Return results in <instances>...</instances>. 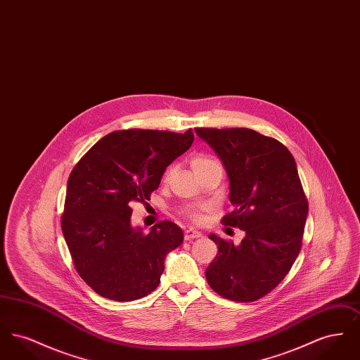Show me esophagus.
Masks as SVG:
<instances>
[{"instance_id":"esophagus-1","label":"esophagus","mask_w":360,"mask_h":360,"mask_svg":"<svg viewBox=\"0 0 360 360\" xmlns=\"http://www.w3.org/2000/svg\"><path fill=\"white\" fill-rule=\"evenodd\" d=\"M201 236H202V233L194 228H188V231H185V239L186 240L197 239Z\"/></svg>"}]
</instances>
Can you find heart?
I'll list each match as a JSON object with an SVG mask.
<instances>
[{
	"label": "heart",
	"instance_id": "b5f03b06",
	"mask_svg": "<svg viewBox=\"0 0 360 360\" xmlns=\"http://www.w3.org/2000/svg\"><path fill=\"white\" fill-rule=\"evenodd\" d=\"M214 166H220V163H219L217 159H214V158H212V156H209V155H195V156L191 159V169H193V172H195L197 176H198L200 174L206 172V170L214 167ZM188 214H190L193 219H198V214H197V212H195L194 209H190V210H188Z\"/></svg>",
	"mask_w": 360,
	"mask_h": 360
}]
</instances>
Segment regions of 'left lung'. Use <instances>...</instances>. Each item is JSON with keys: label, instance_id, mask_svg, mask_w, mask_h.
I'll return each mask as SVG.
<instances>
[{"label": "left lung", "instance_id": "left-lung-1", "mask_svg": "<svg viewBox=\"0 0 360 360\" xmlns=\"http://www.w3.org/2000/svg\"><path fill=\"white\" fill-rule=\"evenodd\" d=\"M229 179L235 207L223 224L245 232L239 245L212 233L217 257L206 269L209 286L228 300L252 302L276 288L300 254L308 201L290 151L248 128H195Z\"/></svg>", "mask_w": 360, "mask_h": 360}]
</instances>
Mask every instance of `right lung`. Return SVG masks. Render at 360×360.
<instances>
[{
  "mask_svg": "<svg viewBox=\"0 0 360 360\" xmlns=\"http://www.w3.org/2000/svg\"><path fill=\"white\" fill-rule=\"evenodd\" d=\"M193 140L191 129L115 131L70 174L62 232L78 274L97 294L121 302L158 288L166 255L182 244L184 232L162 221L144 233L131 224V205L150 200Z\"/></svg>",
  "mask_w": 360,
  "mask_h": 360,
  "instance_id": "add662e5",
  "label": "right lung"
}]
</instances>
